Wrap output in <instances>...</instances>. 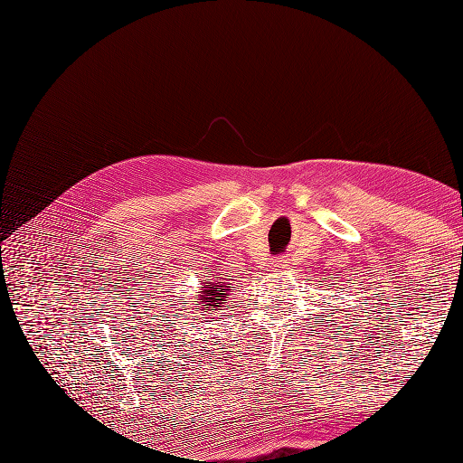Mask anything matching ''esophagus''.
<instances>
[{
    "label": "esophagus",
    "instance_id": "34e87169",
    "mask_svg": "<svg viewBox=\"0 0 463 463\" xmlns=\"http://www.w3.org/2000/svg\"><path fill=\"white\" fill-rule=\"evenodd\" d=\"M274 266H276V269H286V266H289V259L288 257H278V259H274Z\"/></svg>",
    "mask_w": 463,
    "mask_h": 463
}]
</instances>
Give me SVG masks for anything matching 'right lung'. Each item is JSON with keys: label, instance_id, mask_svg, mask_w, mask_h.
I'll use <instances>...</instances> for the list:
<instances>
[{"label": "right lung", "instance_id": "add662e5", "mask_svg": "<svg viewBox=\"0 0 463 463\" xmlns=\"http://www.w3.org/2000/svg\"><path fill=\"white\" fill-rule=\"evenodd\" d=\"M228 288H230V284L228 282H222V279H213V282H204V289L201 291L199 299L194 301V307H199V311H203V313L216 311L218 307H222V303L226 301Z\"/></svg>", "mask_w": 463, "mask_h": 463}]
</instances>
